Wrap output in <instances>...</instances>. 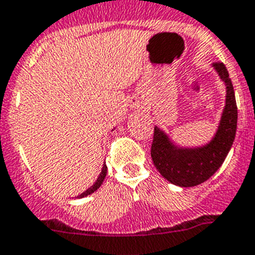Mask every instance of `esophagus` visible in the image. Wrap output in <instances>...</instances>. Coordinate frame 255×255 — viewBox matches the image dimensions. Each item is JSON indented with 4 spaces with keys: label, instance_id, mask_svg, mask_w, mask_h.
<instances>
[{
    "label": "esophagus",
    "instance_id": "1",
    "mask_svg": "<svg viewBox=\"0 0 255 255\" xmlns=\"http://www.w3.org/2000/svg\"><path fill=\"white\" fill-rule=\"evenodd\" d=\"M140 104H141L140 98L134 97V98H133V105H134V106H138V105H140Z\"/></svg>",
    "mask_w": 255,
    "mask_h": 255
}]
</instances>
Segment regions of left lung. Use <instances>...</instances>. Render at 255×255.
<instances>
[{
	"mask_svg": "<svg viewBox=\"0 0 255 255\" xmlns=\"http://www.w3.org/2000/svg\"><path fill=\"white\" fill-rule=\"evenodd\" d=\"M214 68L227 87L226 108L215 137L202 147H177L163 131L154 128L150 150L154 166L164 179L179 187H196L210 179L223 164L236 136L237 105L232 81L224 63L215 62Z\"/></svg>",
	"mask_w": 255,
	"mask_h": 255,
	"instance_id": "8db88e82",
	"label": "left lung"
}]
</instances>
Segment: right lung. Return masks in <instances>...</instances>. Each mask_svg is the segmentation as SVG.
Instances as JSON below:
<instances>
[{"mask_svg":"<svg viewBox=\"0 0 255 255\" xmlns=\"http://www.w3.org/2000/svg\"><path fill=\"white\" fill-rule=\"evenodd\" d=\"M106 172H108V167H106V164H104V167H102V171H101V174H100V176H98V179L96 180V183L92 185L91 188H88L85 192H83V193L80 194V196H78L79 198H83V197L88 196V194H92L93 192H96V190L98 189V188L101 187V184L104 183L105 180V176H106Z\"/></svg>","mask_w":255,"mask_h":255,"instance_id":"right-lung-1","label":"right lung"}]
</instances>
